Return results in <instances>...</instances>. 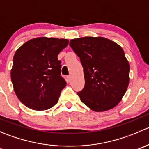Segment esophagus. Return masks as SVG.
<instances>
[{"instance_id":"1","label":"esophagus","mask_w":149,"mask_h":149,"mask_svg":"<svg viewBox=\"0 0 149 149\" xmlns=\"http://www.w3.org/2000/svg\"><path fill=\"white\" fill-rule=\"evenodd\" d=\"M67 79H68V81L70 82V81H71V80H72V76H68L67 77Z\"/></svg>"}]
</instances>
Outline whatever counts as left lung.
<instances>
[{
  "label": "left lung",
  "mask_w": 149,
  "mask_h": 149,
  "mask_svg": "<svg viewBox=\"0 0 149 149\" xmlns=\"http://www.w3.org/2000/svg\"><path fill=\"white\" fill-rule=\"evenodd\" d=\"M69 45L84 68L85 85L77 92L81 101L94 112L116 107L130 81V65L123 48L102 37L73 39Z\"/></svg>",
  "instance_id": "left-lung-1"
}]
</instances>
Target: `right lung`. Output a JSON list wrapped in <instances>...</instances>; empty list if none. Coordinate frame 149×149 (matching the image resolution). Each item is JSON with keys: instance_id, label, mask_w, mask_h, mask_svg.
<instances>
[{"instance_id": "1", "label": "right lung", "mask_w": 149, "mask_h": 149, "mask_svg": "<svg viewBox=\"0 0 149 149\" xmlns=\"http://www.w3.org/2000/svg\"><path fill=\"white\" fill-rule=\"evenodd\" d=\"M68 42L67 39L37 37L16 51L10 79L18 99L28 108L42 111L58 103L66 86L61 76L58 55Z\"/></svg>"}]
</instances>
